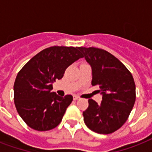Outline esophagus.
Returning a JSON list of instances; mask_svg holds the SVG:
<instances>
[{
	"instance_id": "esophagus-1",
	"label": "esophagus",
	"mask_w": 152,
	"mask_h": 152,
	"mask_svg": "<svg viewBox=\"0 0 152 152\" xmlns=\"http://www.w3.org/2000/svg\"><path fill=\"white\" fill-rule=\"evenodd\" d=\"M73 99L74 100H79L80 99V97H79V96H76V95H75V96L73 97Z\"/></svg>"
}]
</instances>
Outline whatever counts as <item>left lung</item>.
I'll return each instance as SVG.
<instances>
[{
	"label": "left lung",
	"mask_w": 152,
	"mask_h": 152,
	"mask_svg": "<svg viewBox=\"0 0 152 152\" xmlns=\"http://www.w3.org/2000/svg\"><path fill=\"white\" fill-rule=\"evenodd\" d=\"M92 72L93 86L98 85L101 103L88 100L83 121L91 130L110 134L127 121L136 100V85L132 74L121 62L107 51L95 47H80Z\"/></svg>",
	"instance_id": "8db88e82"
}]
</instances>
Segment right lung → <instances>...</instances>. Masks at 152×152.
Instances as JSON below:
<instances>
[{
  "label": "right lung",
  "mask_w": 152,
  "mask_h": 152,
  "mask_svg": "<svg viewBox=\"0 0 152 152\" xmlns=\"http://www.w3.org/2000/svg\"><path fill=\"white\" fill-rule=\"evenodd\" d=\"M80 47L51 46L33 57L19 72L14 83L15 108L29 127L47 131L62 120L72 96L52 92L53 83L61 79L65 69L83 55Z\"/></svg>",
  "instance_id": "right-lung-1"
}]
</instances>
